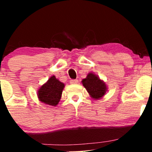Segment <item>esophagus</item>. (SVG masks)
<instances>
[{
	"mask_svg": "<svg viewBox=\"0 0 152 152\" xmlns=\"http://www.w3.org/2000/svg\"><path fill=\"white\" fill-rule=\"evenodd\" d=\"M70 84H77L78 83V80H71L70 81Z\"/></svg>",
	"mask_w": 152,
	"mask_h": 152,
	"instance_id": "esophagus-1",
	"label": "esophagus"
}]
</instances>
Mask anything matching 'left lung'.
<instances>
[{
    "instance_id": "8db88e82",
    "label": "left lung",
    "mask_w": 152,
    "mask_h": 152,
    "mask_svg": "<svg viewBox=\"0 0 152 152\" xmlns=\"http://www.w3.org/2000/svg\"><path fill=\"white\" fill-rule=\"evenodd\" d=\"M82 84L91 96L95 99H100L107 91L105 83L93 73H89L82 80Z\"/></svg>"
}]
</instances>
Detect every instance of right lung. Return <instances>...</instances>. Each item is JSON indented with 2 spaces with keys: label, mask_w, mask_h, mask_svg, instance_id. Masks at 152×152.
Returning a JSON list of instances; mask_svg holds the SVG:
<instances>
[{
  "label": "right lung",
  "mask_w": 152,
  "mask_h": 152,
  "mask_svg": "<svg viewBox=\"0 0 152 152\" xmlns=\"http://www.w3.org/2000/svg\"><path fill=\"white\" fill-rule=\"evenodd\" d=\"M64 84L55 76L51 77L48 82L41 86L38 91L39 100L46 104L56 106L61 99Z\"/></svg>",
  "instance_id": "1"
}]
</instances>
